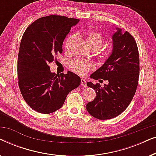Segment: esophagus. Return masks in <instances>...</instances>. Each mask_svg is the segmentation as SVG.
<instances>
[{
	"label": "esophagus",
	"instance_id": "obj_1",
	"mask_svg": "<svg viewBox=\"0 0 156 156\" xmlns=\"http://www.w3.org/2000/svg\"><path fill=\"white\" fill-rule=\"evenodd\" d=\"M81 84H82V87H87V82H86V80H84V79H82V80H81Z\"/></svg>",
	"mask_w": 156,
	"mask_h": 156
}]
</instances>
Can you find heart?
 <instances>
[{
	"label": "heart",
	"mask_w": 156,
	"mask_h": 156,
	"mask_svg": "<svg viewBox=\"0 0 156 156\" xmlns=\"http://www.w3.org/2000/svg\"><path fill=\"white\" fill-rule=\"evenodd\" d=\"M74 36L70 35L66 39L64 48L66 51H69L71 44L74 41ZM86 40L89 48L92 50H99L101 48L104 42V37L99 32L96 30H90L86 33ZM70 67L72 70L75 72L80 75L86 74L89 69H93L94 65L91 62H84L80 59H75L70 63Z\"/></svg>",
	"instance_id": "heart-1"
}]
</instances>
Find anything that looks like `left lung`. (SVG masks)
I'll return each instance as SVG.
<instances>
[{"mask_svg": "<svg viewBox=\"0 0 156 156\" xmlns=\"http://www.w3.org/2000/svg\"><path fill=\"white\" fill-rule=\"evenodd\" d=\"M113 50L103 65L90 76L107 80L108 84L87 83L96 91V98L87 104V112L100 120L113 119L126 110L131 103L139 77V55L136 40L121 28L112 35Z\"/></svg>", "mask_w": 156, "mask_h": 156, "instance_id": "left-lung-1", "label": "left lung"}]
</instances>
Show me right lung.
Wrapping results in <instances>:
<instances>
[{"label": "right lung", "instance_id": "obj_1", "mask_svg": "<svg viewBox=\"0 0 156 156\" xmlns=\"http://www.w3.org/2000/svg\"><path fill=\"white\" fill-rule=\"evenodd\" d=\"M80 20L52 15L27 27L21 40L18 57V86L26 103L41 114H51L62 106L81 79L72 72L56 74L49 64L62 52V44L71 27Z\"/></svg>", "mask_w": 156, "mask_h": 156}]
</instances>
